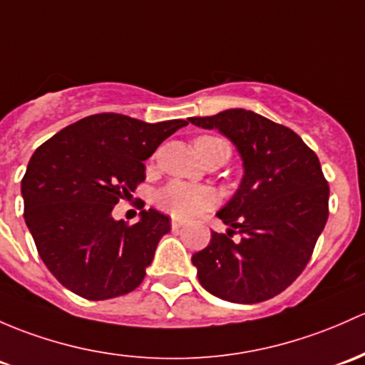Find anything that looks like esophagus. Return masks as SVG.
<instances>
[{
	"mask_svg": "<svg viewBox=\"0 0 365 365\" xmlns=\"http://www.w3.org/2000/svg\"><path fill=\"white\" fill-rule=\"evenodd\" d=\"M183 225V220H180V218H171V229L173 231H176V229H180Z\"/></svg>",
	"mask_w": 365,
	"mask_h": 365,
	"instance_id": "esophagus-1",
	"label": "esophagus"
}]
</instances>
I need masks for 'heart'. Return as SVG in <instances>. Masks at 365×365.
I'll use <instances>...</instances> for the list:
<instances>
[{
  "instance_id": "b5f03b06",
  "label": "heart",
  "mask_w": 365,
  "mask_h": 365,
  "mask_svg": "<svg viewBox=\"0 0 365 365\" xmlns=\"http://www.w3.org/2000/svg\"><path fill=\"white\" fill-rule=\"evenodd\" d=\"M215 147L229 148V145L224 140L215 136H201L195 140V150L199 152V155ZM215 201H217V197H215V192L210 187L192 185V183L180 182V180L170 182L155 195L157 206L178 218H190L206 212V210L212 208Z\"/></svg>"
}]
</instances>
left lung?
Segmentation results:
<instances>
[{
  "mask_svg": "<svg viewBox=\"0 0 365 365\" xmlns=\"http://www.w3.org/2000/svg\"><path fill=\"white\" fill-rule=\"evenodd\" d=\"M189 122L229 138L245 170L240 189L217 213L227 232H212L208 247L192 255L199 283L224 301H267L302 273L329 218L320 160L292 129L250 110ZM232 233L242 240L234 242Z\"/></svg>",
  "mask_w": 365,
  "mask_h": 365,
  "instance_id": "left-lung-1",
  "label": "left lung"
}]
</instances>
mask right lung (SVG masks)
<instances>
[{
    "label": "right lung",
    "mask_w": 365,
    "mask_h": 365,
    "mask_svg": "<svg viewBox=\"0 0 365 365\" xmlns=\"http://www.w3.org/2000/svg\"><path fill=\"white\" fill-rule=\"evenodd\" d=\"M187 120L157 124L98 113L53 134L31 157L21 183L24 220L61 285L89 301L133 292L171 224L141 210L128 225L112 217L118 199L145 180V164Z\"/></svg>",
    "instance_id": "obj_1"
}]
</instances>
